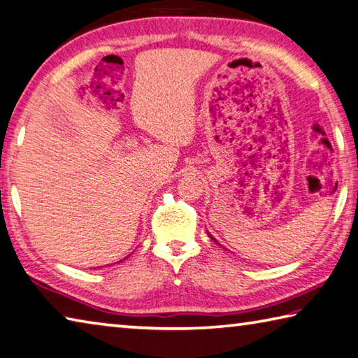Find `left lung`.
I'll return each instance as SVG.
<instances>
[{
  "mask_svg": "<svg viewBox=\"0 0 358 358\" xmlns=\"http://www.w3.org/2000/svg\"><path fill=\"white\" fill-rule=\"evenodd\" d=\"M208 237H210V238H212V235H208ZM212 240H213L215 243H217V240H215V238H212Z\"/></svg>",
  "mask_w": 358,
  "mask_h": 358,
  "instance_id": "obj_1",
  "label": "left lung"
}]
</instances>
